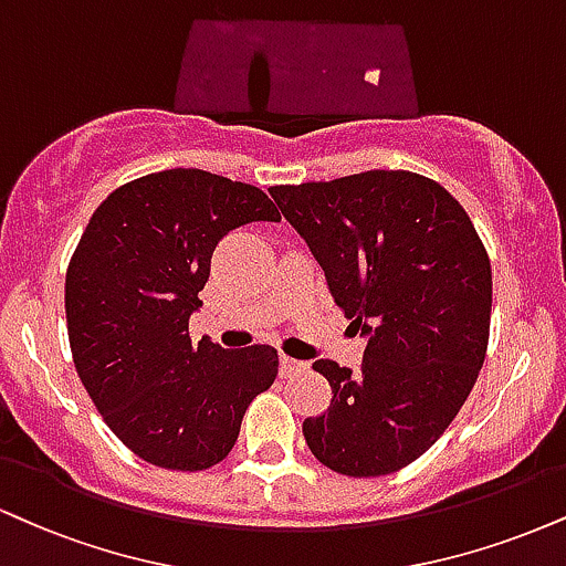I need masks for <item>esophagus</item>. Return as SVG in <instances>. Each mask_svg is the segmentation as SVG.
Returning a JSON list of instances; mask_svg holds the SVG:
<instances>
[{
    "mask_svg": "<svg viewBox=\"0 0 566 566\" xmlns=\"http://www.w3.org/2000/svg\"><path fill=\"white\" fill-rule=\"evenodd\" d=\"M305 369H308V364H305V360H297V358H290V356L279 358V374H282L284 379L297 377V374H303Z\"/></svg>",
    "mask_w": 566,
    "mask_h": 566,
    "instance_id": "34e87169",
    "label": "esophagus"
}]
</instances>
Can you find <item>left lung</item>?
I'll use <instances>...</instances> for the list:
<instances>
[{
  "label": "left lung",
  "instance_id": "1",
  "mask_svg": "<svg viewBox=\"0 0 566 566\" xmlns=\"http://www.w3.org/2000/svg\"><path fill=\"white\" fill-rule=\"evenodd\" d=\"M269 192L366 337L358 371L313 364L332 403L303 421L305 442L348 478L398 472L430 451L478 382L493 305L485 244L451 192L419 174L366 171Z\"/></svg>",
  "mask_w": 566,
  "mask_h": 566
}]
</instances>
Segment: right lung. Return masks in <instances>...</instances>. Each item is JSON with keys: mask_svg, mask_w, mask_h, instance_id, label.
I'll return each instance as SVG.
<instances>
[{"mask_svg": "<svg viewBox=\"0 0 566 566\" xmlns=\"http://www.w3.org/2000/svg\"><path fill=\"white\" fill-rule=\"evenodd\" d=\"M253 221H282L258 187L171 168L115 189L67 265L73 364L105 424L149 464L223 461L248 406L274 385L271 345L223 350L189 337L216 244Z\"/></svg>", "mask_w": 566, "mask_h": 566, "instance_id": "right-lung-1", "label": "right lung"}]
</instances>
